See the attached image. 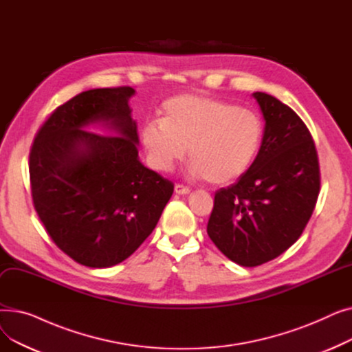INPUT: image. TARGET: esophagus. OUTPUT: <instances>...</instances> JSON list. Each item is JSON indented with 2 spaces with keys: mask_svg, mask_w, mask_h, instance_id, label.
I'll list each match as a JSON object with an SVG mask.
<instances>
[{
  "mask_svg": "<svg viewBox=\"0 0 352 352\" xmlns=\"http://www.w3.org/2000/svg\"><path fill=\"white\" fill-rule=\"evenodd\" d=\"M175 192H177L178 195H187V194L191 192V190H190L188 187L181 186V184H177V186H175Z\"/></svg>",
  "mask_w": 352,
  "mask_h": 352,
  "instance_id": "1",
  "label": "esophagus"
}]
</instances>
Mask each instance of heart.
Listing matches in <instances>:
<instances>
[{"label":"heart","mask_w":352,"mask_h":352,"mask_svg":"<svg viewBox=\"0 0 352 352\" xmlns=\"http://www.w3.org/2000/svg\"><path fill=\"white\" fill-rule=\"evenodd\" d=\"M254 111L202 94H181L164 104L162 121L146 122L141 138L151 165L168 173L187 153L190 173L228 184L247 173L263 141Z\"/></svg>","instance_id":"1"}]
</instances>
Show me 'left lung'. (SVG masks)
I'll return each mask as SVG.
<instances>
[{
  "label": "left lung",
  "instance_id": "1",
  "mask_svg": "<svg viewBox=\"0 0 352 352\" xmlns=\"http://www.w3.org/2000/svg\"><path fill=\"white\" fill-rule=\"evenodd\" d=\"M252 97L265 120L261 148L245 174L215 192L212 243L243 267L268 263L302 234L320 194L316 144L304 121L265 92Z\"/></svg>",
  "mask_w": 352,
  "mask_h": 352
}]
</instances>
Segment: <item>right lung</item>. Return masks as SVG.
Listing matches in <instances>:
<instances>
[{
    "label": "right lung",
    "mask_w": 352,
    "mask_h": 352,
    "mask_svg": "<svg viewBox=\"0 0 352 352\" xmlns=\"http://www.w3.org/2000/svg\"><path fill=\"white\" fill-rule=\"evenodd\" d=\"M134 94L131 87L81 92L54 111L30 153L35 211L57 247L85 267L126 260L174 192L140 161Z\"/></svg>",
    "instance_id": "1"
}]
</instances>
